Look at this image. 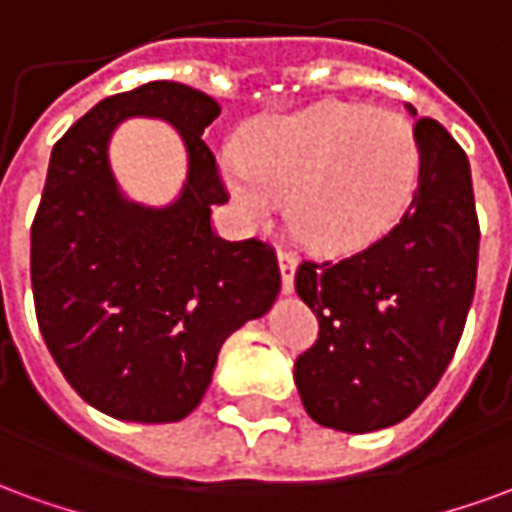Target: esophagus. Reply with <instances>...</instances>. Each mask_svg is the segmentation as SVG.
<instances>
[{
    "label": "esophagus",
    "mask_w": 512,
    "mask_h": 512,
    "mask_svg": "<svg viewBox=\"0 0 512 512\" xmlns=\"http://www.w3.org/2000/svg\"><path fill=\"white\" fill-rule=\"evenodd\" d=\"M296 268H299V257L288 252V249H279V271H282V293H293V277H296Z\"/></svg>",
    "instance_id": "1"
}]
</instances>
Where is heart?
Segmentation results:
<instances>
[{
  "instance_id": "obj_1",
  "label": "heart",
  "mask_w": 512,
  "mask_h": 512,
  "mask_svg": "<svg viewBox=\"0 0 512 512\" xmlns=\"http://www.w3.org/2000/svg\"><path fill=\"white\" fill-rule=\"evenodd\" d=\"M238 213L263 222L288 197V222L321 252L356 249L395 227L419 178L406 120L381 109L323 104L266 120L246 150L222 156Z\"/></svg>"
}]
</instances>
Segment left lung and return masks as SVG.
Masks as SVG:
<instances>
[{
  "instance_id": "8db88e82",
  "label": "left lung",
  "mask_w": 512,
  "mask_h": 512,
  "mask_svg": "<svg viewBox=\"0 0 512 512\" xmlns=\"http://www.w3.org/2000/svg\"><path fill=\"white\" fill-rule=\"evenodd\" d=\"M414 139L419 180L403 219L356 255L296 271L321 329L293 378L323 428L370 433L406 419L444 376L472 307L480 224L469 158L430 117Z\"/></svg>"
}]
</instances>
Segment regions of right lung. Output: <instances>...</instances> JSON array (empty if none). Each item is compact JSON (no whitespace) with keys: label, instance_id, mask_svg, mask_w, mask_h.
Listing matches in <instances>:
<instances>
[{"label":"right lung","instance_id":"add662e5","mask_svg":"<svg viewBox=\"0 0 512 512\" xmlns=\"http://www.w3.org/2000/svg\"><path fill=\"white\" fill-rule=\"evenodd\" d=\"M219 112L194 87L150 82L95 104L51 150L32 222L35 315L62 376L109 417H189L224 340L282 288L271 246L213 233L227 191L202 131ZM128 116L167 119L187 145V183L167 209L131 203L111 175L108 139Z\"/></svg>","mask_w":512,"mask_h":512}]
</instances>
